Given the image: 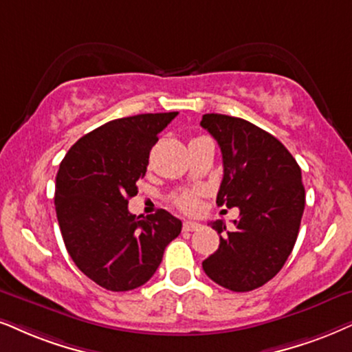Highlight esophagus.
<instances>
[{
    "instance_id": "esophagus-1",
    "label": "esophagus",
    "mask_w": 352,
    "mask_h": 352,
    "mask_svg": "<svg viewBox=\"0 0 352 352\" xmlns=\"http://www.w3.org/2000/svg\"><path fill=\"white\" fill-rule=\"evenodd\" d=\"M199 228H201V224H198V222H191V221L184 222V230H186V232H193V230H198Z\"/></svg>"
}]
</instances>
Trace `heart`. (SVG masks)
<instances>
[{"label": "heart", "instance_id": "heart-1", "mask_svg": "<svg viewBox=\"0 0 352 352\" xmlns=\"http://www.w3.org/2000/svg\"><path fill=\"white\" fill-rule=\"evenodd\" d=\"M175 204L180 209H185V211H191V209H195V206H197V195H195V193L179 195V197L175 198Z\"/></svg>", "mask_w": 352, "mask_h": 352}]
</instances>
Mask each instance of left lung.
<instances>
[{
  "label": "left lung",
  "instance_id": "1",
  "mask_svg": "<svg viewBox=\"0 0 352 352\" xmlns=\"http://www.w3.org/2000/svg\"><path fill=\"white\" fill-rule=\"evenodd\" d=\"M201 126L222 153L216 203L240 209L232 229L211 222L219 248L203 270L229 291H253L279 273L294 248L305 206L300 167L281 141L247 120L206 113Z\"/></svg>",
  "mask_w": 352,
  "mask_h": 352
}]
</instances>
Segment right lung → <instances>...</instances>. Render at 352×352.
<instances>
[{"mask_svg": "<svg viewBox=\"0 0 352 352\" xmlns=\"http://www.w3.org/2000/svg\"><path fill=\"white\" fill-rule=\"evenodd\" d=\"M177 115L112 120L78 140L60 164L55 209L65 247L78 268L107 291L148 283L182 230V221L166 209L146 217L128 211L157 135Z\"/></svg>", "mask_w": 352, "mask_h": 352, "instance_id": "obj_1", "label": "right lung"}]
</instances>
